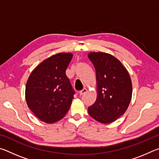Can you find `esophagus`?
<instances>
[{
    "mask_svg": "<svg viewBox=\"0 0 159 159\" xmlns=\"http://www.w3.org/2000/svg\"><path fill=\"white\" fill-rule=\"evenodd\" d=\"M87 91H88V90L86 89V88H83V90H81L79 92V93H80V95H84L85 93H87Z\"/></svg>",
    "mask_w": 159,
    "mask_h": 159,
    "instance_id": "34e87169",
    "label": "esophagus"
}]
</instances>
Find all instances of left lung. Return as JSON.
Listing matches in <instances>:
<instances>
[{"label": "left lung", "instance_id": "obj_1", "mask_svg": "<svg viewBox=\"0 0 159 159\" xmlns=\"http://www.w3.org/2000/svg\"><path fill=\"white\" fill-rule=\"evenodd\" d=\"M96 71L97 99L88 108L91 117L101 123L115 121L124 114L132 99L133 85L128 70L111 54H88Z\"/></svg>", "mask_w": 159, "mask_h": 159}]
</instances>
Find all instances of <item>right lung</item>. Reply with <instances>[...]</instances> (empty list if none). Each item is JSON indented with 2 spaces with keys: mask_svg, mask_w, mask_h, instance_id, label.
<instances>
[{
  "mask_svg": "<svg viewBox=\"0 0 159 159\" xmlns=\"http://www.w3.org/2000/svg\"><path fill=\"white\" fill-rule=\"evenodd\" d=\"M72 57L71 52L52 55L32 71L26 81V104L43 122H57L69 111L74 91L66 76V70Z\"/></svg>",
  "mask_w": 159,
  "mask_h": 159,
  "instance_id": "1",
  "label": "right lung"
}]
</instances>
